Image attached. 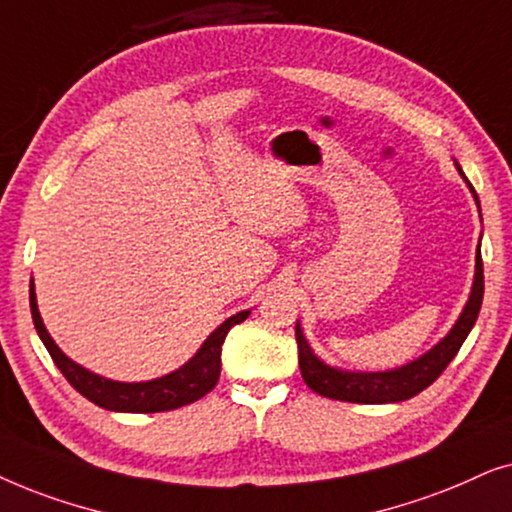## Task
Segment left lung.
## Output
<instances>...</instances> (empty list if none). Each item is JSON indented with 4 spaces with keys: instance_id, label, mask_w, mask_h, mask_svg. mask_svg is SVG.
Here are the masks:
<instances>
[{
    "instance_id": "obj_1",
    "label": "left lung",
    "mask_w": 512,
    "mask_h": 512,
    "mask_svg": "<svg viewBox=\"0 0 512 512\" xmlns=\"http://www.w3.org/2000/svg\"><path fill=\"white\" fill-rule=\"evenodd\" d=\"M459 173L463 175L461 168ZM468 187L470 192L475 194V189L470 182ZM475 201H478V194H475ZM482 295H485V274H482V255L478 245V255H475L473 290H470L466 309H463L461 318L456 320L452 332H449L438 346H433L431 351L424 353L419 360H414V363L398 367V370H391V372H344L320 363V360L313 356L309 344H306V339L297 323L295 337H297V349H299V370H302L306 386H309L311 391H316L318 395H323V398L344 400V403L381 405V403H400V400L414 398V395L431 386L433 381L445 372V367L452 363L456 353H459L461 344L466 342L468 332L473 330L475 320H478Z\"/></svg>"
}]
</instances>
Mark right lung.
<instances>
[{
  "instance_id": "1",
  "label": "right lung",
  "mask_w": 512,
  "mask_h": 512,
  "mask_svg": "<svg viewBox=\"0 0 512 512\" xmlns=\"http://www.w3.org/2000/svg\"><path fill=\"white\" fill-rule=\"evenodd\" d=\"M30 309H32L34 327H37V335L42 337L46 351L51 353L53 363L58 365V370L63 372V377L70 381V386L77 388V391L84 395V398L91 400V403H95L98 407H105V410L140 412V414L177 410V407L196 403V400H201L203 395L213 391L222 370L220 353H222L224 337H227L231 327L243 323V320L250 316V311H241L236 313V316H231L229 320H224L213 335L203 342L199 353H196L185 367H180V370H175L173 374H166V377L154 379V381H142V384H121V381L102 379L98 374L84 370V367L72 363V360L58 349L49 332H46L42 316H39L37 311V299H34L32 283H30Z\"/></svg>"
}]
</instances>
